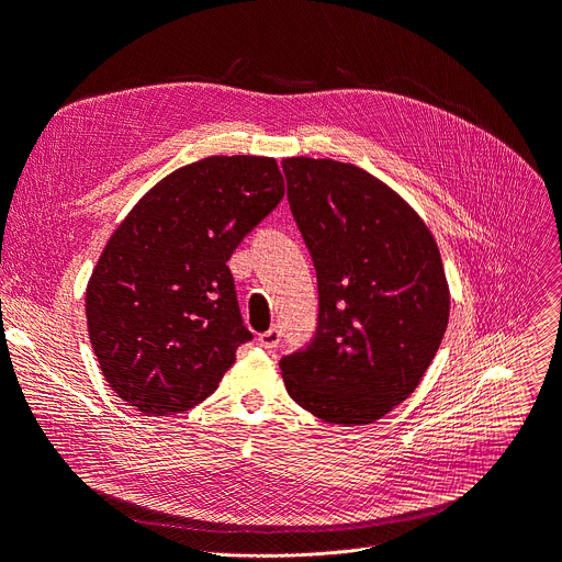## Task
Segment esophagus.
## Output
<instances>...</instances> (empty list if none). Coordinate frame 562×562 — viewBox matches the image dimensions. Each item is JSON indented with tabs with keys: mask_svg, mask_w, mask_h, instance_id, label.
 <instances>
[{
	"mask_svg": "<svg viewBox=\"0 0 562 562\" xmlns=\"http://www.w3.org/2000/svg\"><path fill=\"white\" fill-rule=\"evenodd\" d=\"M280 337H282V333H280V328H268V330H263V333H259V345L263 347V349H276L278 345H280Z\"/></svg>",
	"mask_w": 562,
	"mask_h": 562,
	"instance_id": "obj_1",
	"label": "esophagus"
}]
</instances>
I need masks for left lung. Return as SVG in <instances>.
Masks as SVG:
<instances>
[{"mask_svg":"<svg viewBox=\"0 0 562 562\" xmlns=\"http://www.w3.org/2000/svg\"><path fill=\"white\" fill-rule=\"evenodd\" d=\"M286 200L312 255L319 326L280 360L286 393L333 425H370L418 387L450 294L427 225L395 190L330 158H284Z\"/></svg>","mask_w":562,"mask_h":562,"instance_id":"8db88e82","label":"left lung"}]
</instances>
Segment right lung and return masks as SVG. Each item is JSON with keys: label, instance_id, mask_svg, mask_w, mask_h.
I'll return each instance as SVG.
<instances>
[{"label": "right lung", "instance_id": "right-lung-1", "mask_svg": "<svg viewBox=\"0 0 562 562\" xmlns=\"http://www.w3.org/2000/svg\"><path fill=\"white\" fill-rule=\"evenodd\" d=\"M282 194L273 158L211 156L156 183L110 236L87 284L89 339L144 416L204 402L252 339L227 261Z\"/></svg>", "mask_w": 562, "mask_h": 562}]
</instances>
